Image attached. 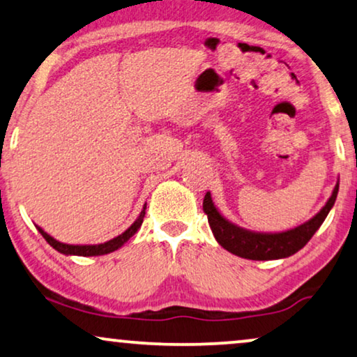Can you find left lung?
Here are the masks:
<instances>
[{
	"label": "left lung",
	"mask_w": 357,
	"mask_h": 357,
	"mask_svg": "<svg viewBox=\"0 0 357 357\" xmlns=\"http://www.w3.org/2000/svg\"><path fill=\"white\" fill-rule=\"evenodd\" d=\"M338 188L340 183H336L328 202L314 218L284 232H253L236 226L218 211L209 192L204 195L203 211L208 214L209 227H211L218 243L227 252L237 257L248 258V260H280V258H287L299 252L319 231L321 222L328 216L330 209L333 208Z\"/></svg>",
	"instance_id": "8db88e82"
}]
</instances>
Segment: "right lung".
Instances as JSON below:
<instances>
[{
  "label": "right lung",
  "mask_w": 357,
  "mask_h": 357,
  "mask_svg": "<svg viewBox=\"0 0 357 357\" xmlns=\"http://www.w3.org/2000/svg\"><path fill=\"white\" fill-rule=\"evenodd\" d=\"M144 214H146V204L143 206V211L139 213V216L136 221L131 224V226L126 229L123 234H120V236H116L114 238H110V241H107L104 243H96V245H71V243H63V242H58L56 238H53L50 234H47L43 231L42 227H38V232L42 234L43 238L50 243V245L58 250L63 255H76V257H99V255H105V253H110V252H115L116 248H120L123 243H126L130 241L131 237L135 236L136 232H138V229L141 227V224H143V219H144Z\"/></svg>",
  "instance_id": "add662e5"
}]
</instances>
